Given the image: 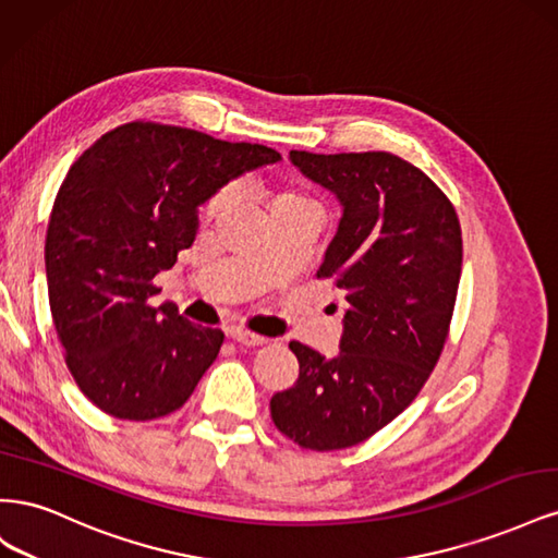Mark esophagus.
Here are the masks:
<instances>
[{
    "instance_id": "obj_1",
    "label": "esophagus",
    "mask_w": 558,
    "mask_h": 558,
    "mask_svg": "<svg viewBox=\"0 0 558 558\" xmlns=\"http://www.w3.org/2000/svg\"><path fill=\"white\" fill-rule=\"evenodd\" d=\"M230 337L238 344H244V347H258V344H265V337L263 335H256V332H248V330H242V328H234L230 330Z\"/></svg>"
}]
</instances>
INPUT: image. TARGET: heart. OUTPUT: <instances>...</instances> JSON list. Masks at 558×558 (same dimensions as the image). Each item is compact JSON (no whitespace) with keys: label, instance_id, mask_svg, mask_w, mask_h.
Here are the masks:
<instances>
[{"label":"heart","instance_id":"b5f03b06","mask_svg":"<svg viewBox=\"0 0 558 558\" xmlns=\"http://www.w3.org/2000/svg\"><path fill=\"white\" fill-rule=\"evenodd\" d=\"M267 197V207H269V216L272 214H286V211H300V209H314L312 202L298 193L295 189H265L263 191ZM230 202V191H221L216 193L205 207V216L214 218L226 209V205Z\"/></svg>","mask_w":558,"mask_h":558}]
</instances>
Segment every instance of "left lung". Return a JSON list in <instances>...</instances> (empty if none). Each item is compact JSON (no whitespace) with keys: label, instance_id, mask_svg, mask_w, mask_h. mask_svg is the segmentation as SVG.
I'll use <instances>...</instances> for the list:
<instances>
[{"label":"left lung","instance_id":"obj_1","mask_svg":"<svg viewBox=\"0 0 558 558\" xmlns=\"http://www.w3.org/2000/svg\"><path fill=\"white\" fill-rule=\"evenodd\" d=\"M291 162L342 205L316 277L342 289L347 312L332 359L289 344L300 377L269 412L302 449H347L391 424L440 359L461 281V223L418 167L386 150H291Z\"/></svg>","mask_w":558,"mask_h":558}]
</instances>
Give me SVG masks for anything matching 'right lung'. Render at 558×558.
Returning a JSON list of instances; mask_svg holds the SVG:
<instances>
[{
    "mask_svg": "<svg viewBox=\"0 0 558 558\" xmlns=\"http://www.w3.org/2000/svg\"><path fill=\"white\" fill-rule=\"evenodd\" d=\"M275 148L134 121L70 167L46 230L48 305L64 363L95 408L128 421L172 414L223 344L218 328L150 305L154 277L197 234V207Z\"/></svg>",
    "mask_w": 558,
    "mask_h": 558,
    "instance_id": "right-lung-1",
    "label": "right lung"
}]
</instances>
